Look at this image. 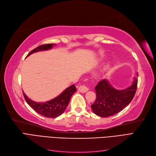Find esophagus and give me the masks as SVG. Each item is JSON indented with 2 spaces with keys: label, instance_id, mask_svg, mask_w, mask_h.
Masks as SVG:
<instances>
[{
  "label": "esophagus",
  "instance_id": "obj_1",
  "mask_svg": "<svg viewBox=\"0 0 156 156\" xmlns=\"http://www.w3.org/2000/svg\"><path fill=\"white\" fill-rule=\"evenodd\" d=\"M88 90V88L85 85V84H83V85H81L79 87V91L82 93H85Z\"/></svg>",
  "mask_w": 156,
  "mask_h": 156
}]
</instances>
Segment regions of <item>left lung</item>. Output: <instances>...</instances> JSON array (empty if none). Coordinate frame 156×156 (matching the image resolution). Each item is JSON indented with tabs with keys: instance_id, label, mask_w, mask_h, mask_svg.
Instances as JSON below:
<instances>
[{
	"instance_id": "obj_1",
	"label": "left lung",
	"mask_w": 156,
	"mask_h": 156,
	"mask_svg": "<svg viewBox=\"0 0 156 156\" xmlns=\"http://www.w3.org/2000/svg\"><path fill=\"white\" fill-rule=\"evenodd\" d=\"M137 82V78L134 77L129 87L119 90L113 87L106 79H102L95 87L96 99L91 105L92 111L101 117H108L119 112L133 100Z\"/></svg>"
}]
</instances>
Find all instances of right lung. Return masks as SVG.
Returning <instances> with one entry per match:
<instances>
[{
  "label": "right lung",
  "instance_id": "1",
  "mask_svg": "<svg viewBox=\"0 0 156 156\" xmlns=\"http://www.w3.org/2000/svg\"><path fill=\"white\" fill-rule=\"evenodd\" d=\"M54 45L56 44H50L40 45L31 51L27 56L36 52L51 49ZM76 90L75 85L72 84V86L65 89L59 96L45 103H38L31 100L24 92H23V96L28 104L40 115L48 118H56L62 115L64 112L69 104L71 97Z\"/></svg>",
  "mask_w": 156,
  "mask_h": 156
}]
</instances>
